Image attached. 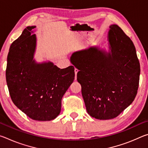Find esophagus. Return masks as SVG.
Segmentation results:
<instances>
[{
    "label": "esophagus",
    "mask_w": 148,
    "mask_h": 148,
    "mask_svg": "<svg viewBox=\"0 0 148 148\" xmlns=\"http://www.w3.org/2000/svg\"><path fill=\"white\" fill-rule=\"evenodd\" d=\"M74 72H75V75H76V77L77 73V72H78V70H77L76 68H75L74 69Z\"/></svg>",
    "instance_id": "esophagus-1"
}]
</instances>
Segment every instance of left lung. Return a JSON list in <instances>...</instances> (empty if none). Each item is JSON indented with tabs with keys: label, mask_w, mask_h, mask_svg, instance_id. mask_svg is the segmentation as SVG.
Wrapping results in <instances>:
<instances>
[{
	"label": "left lung",
	"mask_w": 148,
	"mask_h": 148,
	"mask_svg": "<svg viewBox=\"0 0 148 148\" xmlns=\"http://www.w3.org/2000/svg\"><path fill=\"white\" fill-rule=\"evenodd\" d=\"M110 53L95 47L76 52L71 62L79 71L77 80L87 113L95 118L114 119L136 96L140 62L131 38L117 25L110 27Z\"/></svg>",
	"instance_id": "obj_1"
}]
</instances>
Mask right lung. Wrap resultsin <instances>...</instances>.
I'll return each mask as SVG.
<instances>
[{"instance_id":"add662e5","label":"right lung","mask_w":148,"mask_h":148,"mask_svg":"<svg viewBox=\"0 0 148 148\" xmlns=\"http://www.w3.org/2000/svg\"><path fill=\"white\" fill-rule=\"evenodd\" d=\"M27 27L10 47L6 79L14 104L32 119L50 121L61 109V99L73 82L74 67L60 69L52 62L33 60L36 36Z\"/></svg>"}]
</instances>
